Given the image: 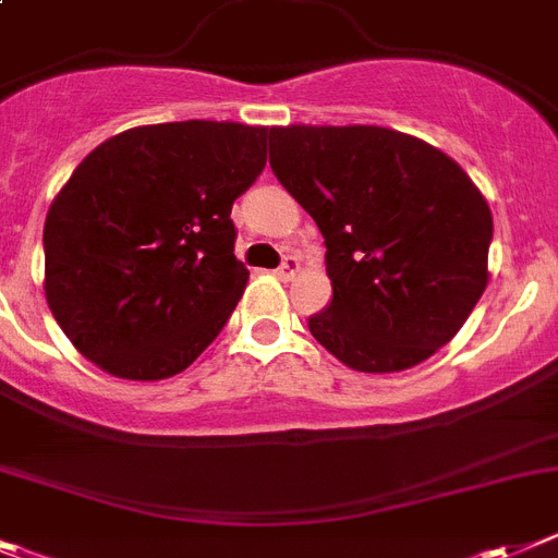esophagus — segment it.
Returning a JSON list of instances; mask_svg holds the SVG:
<instances>
[{"label":"esophagus","instance_id":"34e87169","mask_svg":"<svg viewBox=\"0 0 558 558\" xmlns=\"http://www.w3.org/2000/svg\"><path fill=\"white\" fill-rule=\"evenodd\" d=\"M298 272H300V260L294 258V255H286L283 264L278 266V278L280 280H292Z\"/></svg>","mask_w":558,"mask_h":558}]
</instances>
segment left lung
<instances>
[{
    "label": "left lung",
    "instance_id": "8db88e82",
    "mask_svg": "<svg viewBox=\"0 0 558 558\" xmlns=\"http://www.w3.org/2000/svg\"><path fill=\"white\" fill-rule=\"evenodd\" d=\"M269 165L326 239L333 298L308 317L319 345L362 373L447 345L488 283L492 210L466 171L381 125H275Z\"/></svg>",
    "mask_w": 558,
    "mask_h": 558
}]
</instances>
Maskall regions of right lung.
Returning <instances> with one entry per match:
<instances>
[{
  "label": "right lung",
  "mask_w": 558,
  "mask_h": 558,
  "mask_svg": "<svg viewBox=\"0 0 558 558\" xmlns=\"http://www.w3.org/2000/svg\"><path fill=\"white\" fill-rule=\"evenodd\" d=\"M266 125L185 120L100 143L52 198L45 294L100 371L157 381L219 337L250 272L232 202L266 165Z\"/></svg>",
  "instance_id": "right-lung-1"
}]
</instances>
